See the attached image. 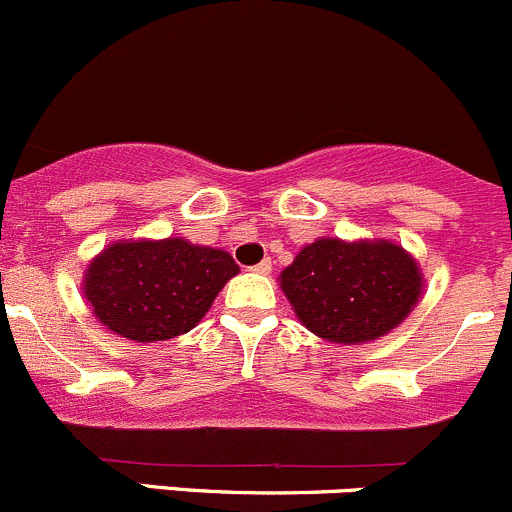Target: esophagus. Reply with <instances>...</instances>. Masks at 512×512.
<instances>
[{
	"instance_id": "obj_1",
	"label": "esophagus",
	"mask_w": 512,
	"mask_h": 512,
	"mask_svg": "<svg viewBox=\"0 0 512 512\" xmlns=\"http://www.w3.org/2000/svg\"><path fill=\"white\" fill-rule=\"evenodd\" d=\"M271 268H273L271 258H263V261H261V263H256V266L251 268V271H254V273H261V276H268V273H271Z\"/></svg>"
}]
</instances>
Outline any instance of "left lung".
Wrapping results in <instances>:
<instances>
[{
  "instance_id": "1",
  "label": "left lung",
  "mask_w": 512,
  "mask_h": 512,
  "mask_svg": "<svg viewBox=\"0 0 512 512\" xmlns=\"http://www.w3.org/2000/svg\"><path fill=\"white\" fill-rule=\"evenodd\" d=\"M278 283L310 333L335 345H365L409 318L426 281L397 241L323 236L295 254Z\"/></svg>"
}]
</instances>
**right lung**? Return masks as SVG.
<instances>
[{
	"mask_svg": "<svg viewBox=\"0 0 512 512\" xmlns=\"http://www.w3.org/2000/svg\"><path fill=\"white\" fill-rule=\"evenodd\" d=\"M239 273L224 249L184 236L125 239L105 246L83 273V298L100 325L133 342L189 333Z\"/></svg>",
	"mask_w": 512,
	"mask_h": 512,
	"instance_id": "1",
	"label": "right lung"
}]
</instances>
